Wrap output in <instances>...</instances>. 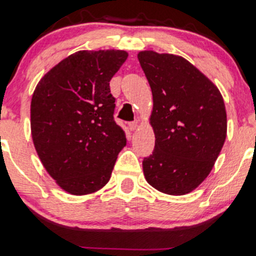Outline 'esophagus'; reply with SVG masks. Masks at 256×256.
<instances>
[{
  "label": "esophagus",
  "mask_w": 256,
  "mask_h": 256,
  "mask_svg": "<svg viewBox=\"0 0 256 256\" xmlns=\"http://www.w3.org/2000/svg\"><path fill=\"white\" fill-rule=\"evenodd\" d=\"M137 128H138V122H128V128H130L131 131L137 130Z\"/></svg>",
  "instance_id": "esophagus-1"
}]
</instances>
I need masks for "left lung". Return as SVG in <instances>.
I'll use <instances>...</instances> for the list:
<instances>
[{"instance_id":"8db88e82","label":"left lung","mask_w":256,"mask_h":256,"mask_svg":"<svg viewBox=\"0 0 256 256\" xmlns=\"http://www.w3.org/2000/svg\"><path fill=\"white\" fill-rule=\"evenodd\" d=\"M137 56L152 94L155 149L143 160L144 178L160 192L185 195L208 177L224 146V98L186 58L154 50Z\"/></svg>"}]
</instances>
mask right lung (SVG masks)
Returning <instances> with one entry per match:
<instances>
[{
    "mask_svg": "<svg viewBox=\"0 0 256 256\" xmlns=\"http://www.w3.org/2000/svg\"><path fill=\"white\" fill-rule=\"evenodd\" d=\"M125 50H79L38 82L31 100V136L40 162L64 192L82 196L110 182L126 134L114 122L110 82Z\"/></svg>",
    "mask_w": 256,
    "mask_h": 256,
    "instance_id": "1",
    "label": "right lung"
}]
</instances>
